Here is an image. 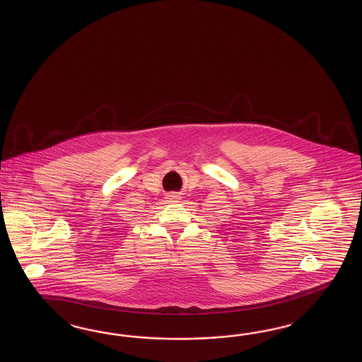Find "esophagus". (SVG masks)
<instances>
[{
    "mask_svg": "<svg viewBox=\"0 0 362 362\" xmlns=\"http://www.w3.org/2000/svg\"><path fill=\"white\" fill-rule=\"evenodd\" d=\"M165 199L168 200V202H177V200L180 199V195L177 192H168L165 195Z\"/></svg>",
    "mask_w": 362,
    "mask_h": 362,
    "instance_id": "1",
    "label": "esophagus"
}]
</instances>
